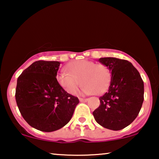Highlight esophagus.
<instances>
[{
  "label": "esophagus",
  "instance_id": "obj_1",
  "mask_svg": "<svg viewBox=\"0 0 159 159\" xmlns=\"http://www.w3.org/2000/svg\"><path fill=\"white\" fill-rule=\"evenodd\" d=\"M80 102H87L88 101V98H80Z\"/></svg>",
  "mask_w": 159,
  "mask_h": 159
}]
</instances>
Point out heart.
Segmentation results:
<instances>
[{"label": "heart", "instance_id": "heart-1", "mask_svg": "<svg viewBox=\"0 0 159 159\" xmlns=\"http://www.w3.org/2000/svg\"><path fill=\"white\" fill-rule=\"evenodd\" d=\"M66 71L58 74L56 79L59 85L68 93L75 95L82 84L84 95H102L109 88L112 73L107 65L88 59H77L69 63Z\"/></svg>", "mask_w": 159, "mask_h": 159}]
</instances>
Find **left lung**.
Returning <instances> with one entry per match:
<instances>
[{"label": "left lung", "instance_id": "left-lung-1", "mask_svg": "<svg viewBox=\"0 0 159 159\" xmlns=\"http://www.w3.org/2000/svg\"><path fill=\"white\" fill-rule=\"evenodd\" d=\"M112 79L107 92L100 97L101 105L93 112L95 121L106 129H122L133 121L144 100V83L131 63L113 57L101 58Z\"/></svg>", "mask_w": 159, "mask_h": 159}]
</instances>
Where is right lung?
Returning a JSON list of instances; mask_svg holds the SVG:
<instances>
[{"label":"right lung","instance_id":"1","mask_svg":"<svg viewBox=\"0 0 159 159\" xmlns=\"http://www.w3.org/2000/svg\"><path fill=\"white\" fill-rule=\"evenodd\" d=\"M60 62L37 61L17 79L16 104L25 120L35 129L53 132L70 121L77 97L66 93L56 79Z\"/></svg>","mask_w":159,"mask_h":159}]
</instances>
